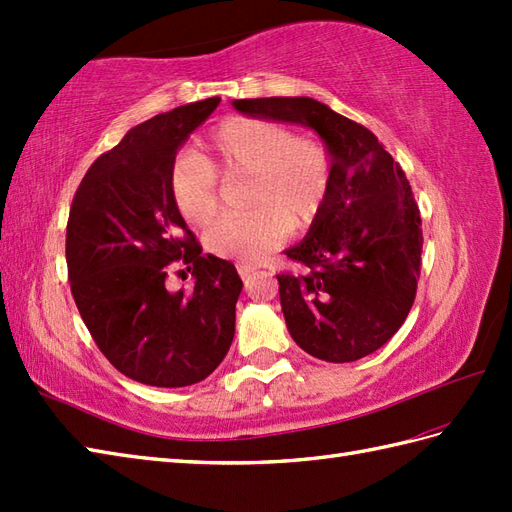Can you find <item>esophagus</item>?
I'll list each match as a JSON object with an SVG mask.
<instances>
[{
  "mask_svg": "<svg viewBox=\"0 0 512 512\" xmlns=\"http://www.w3.org/2000/svg\"><path fill=\"white\" fill-rule=\"evenodd\" d=\"M237 273L242 275V279H248L250 275H255V268L246 266V264H237Z\"/></svg>",
  "mask_w": 512,
  "mask_h": 512,
  "instance_id": "34e87169",
  "label": "esophagus"
}]
</instances>
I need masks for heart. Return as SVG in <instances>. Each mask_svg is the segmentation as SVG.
<instances>
[{
	"instance_id": "1",
	"label": "heart",
	"mask_w": 512,
	"mask_h": 512,
	"mask_svg": "<svg viewBox=\"0 0 512 512\" xmlns=\"http://www.w3.org/2000/svg\"><path fill=\"white\" fill-rule=\"evenodd\" d=\"M248 178L242 217L209 228V253L253 266L319 220L330 198V156L317 140L259 118H228L206 136L200 158L184 154L169 176V195L189 226H206L220 209L217 179Z\"/></svg>"
}]
</instances>
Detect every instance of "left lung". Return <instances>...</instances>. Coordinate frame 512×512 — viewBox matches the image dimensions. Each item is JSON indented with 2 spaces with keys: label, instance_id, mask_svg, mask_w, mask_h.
<instances>
[{
  "label": "left lung",
  "instance_id": "8db88e82",
  "mask_svg": "<svg viewBox=\"0 0 512 512\" xmlns=\"http://www.w3.org/2000/svg\"><path fill=\"white\" fill-rule=\"evenodd\" d=\"M237 112L314 129L332 165L330 198L303 242L286 250L306 275H277L295 343L352 363L394 336L416 299L422 228L409 180L367 127L308 96L233 101Z\"/></svg>",
  "mask_w": 512,
  "mask_h": 512
}]
</instances>
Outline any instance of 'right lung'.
<instances>
[{
	"label": "right lung",
	"instance_id": "add662e5",
	"mask_svg": "<svg viewBox=\"0 0 512 512\" xmlns=\"http://www.w3.org/2000/svg\"><path fill=\"white\" fill-rule=\"evenodd\" d=\"M217 105L213 96L132 127L72 200L65 259L76 308L107 361L151 387L200 383L235 336L242 279L202 253L169 195L178 149ZM173 265L192 270L193 291L164 286Z\"/></svg>",
	"mask_w": 512,
	"mask_h": 512
}]
</instances>
